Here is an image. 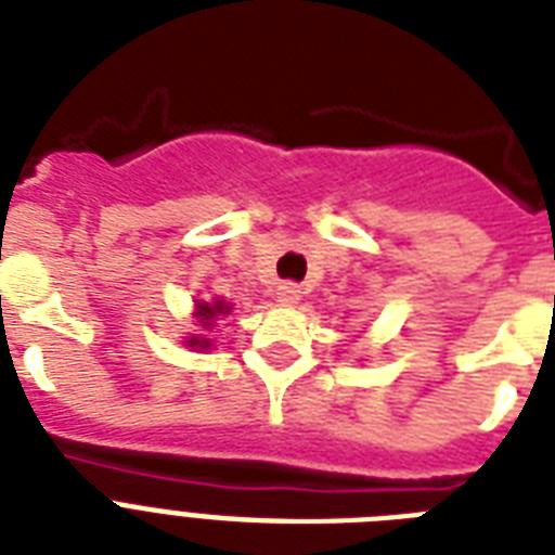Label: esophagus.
I'll list each match as a JSON object with an SVG mask.
<instances>
[{
    "instance_id": "esophagus-1",
    "label": "esophagus",
    "mask_w": 555,
    "mask_h": 555,
    "mask_svg": "<svg viewBox=\"0 0 555 555\" xmlns=\"http://www.w3.org/2000/svg\"><path fill=\"white\" fill-rule=\"evenodd\" d=\"M299 294H302V291H299L294 282H282V285L276 287V302L279 305H296L299 302Z\"/></svg>"
}]
</instances>
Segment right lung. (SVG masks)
I'll return each instance as SVG.
<instances>
[{"label":"right lung","mask_w":555,"mask_h":555,"mask_svg":"<svg viewBox=\"0 0 555 555\" xmlns=\"http://www.w3.org/2000/svg\"><path fill=\"white\" fill-rule=\"evenodd\" d=\"M221 311H224V308H221V302H218V305H198V313H201V317H204V320H212V317H216V313H221ZM198 343H201V339H192V346H198Z\"/></svg>","instance_id":"add662e5"}]
</instances>
